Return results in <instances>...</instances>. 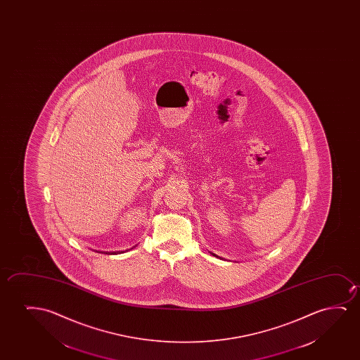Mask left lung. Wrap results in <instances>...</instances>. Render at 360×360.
<instances>
[{"instance_id": "1", "label": "left lung", "mask_w": 360, "mask_h": 360, "mask_svg": "<svg viewBox=\"0 0 360 360\" xmlns=\"http://www.w3.org/2000/svg\"><path fill=\"white\" fill-rule=\"evenodd\" d=\"M212 255H214V253H212ZM214 256H215V255H214Z\"/></svg>"}]
</instances>
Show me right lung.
Listing matches in <instances>:
<instances>
[{"label": "right lung", "mask_w": 360, "mask_h": 360, "mask_svg": "<svg viewBox=\"0 0 360 360\" xmlns=\"http://www.w3.org/2000/svg\"><path fill=\"white\" fill-rule=\"evenodd\" d=\"M117 253H122V252L119 251V252H112V253H110V255H117Z\"/></svg>", "instance_id": "1"}]
</instances>
